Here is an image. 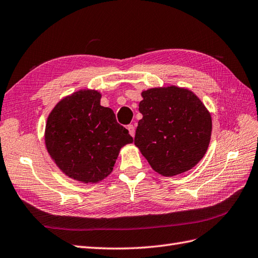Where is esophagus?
I'll list each match as a JSON object with an SVG mask.
<instances>
[{
    "label": "esophagus",
    "instance_id": "obj_1",
    "mask_svg": "<svg viewBox=\"0 0 258 258\" xmlns=\"http://www.w3.org/2000/svg\"><path fill=\"white\" fill-rule=\"evenodd\" d=\"M127 130L130 132V135L132 137H134V135H135V126H134V125H132V124L127 125Z\"/></svg>",
    "mask_w": 258,
    "mask_h": 258
}]
</instances>
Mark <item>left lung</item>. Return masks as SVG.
<instances>
[{
  "instance_id": "left-lung-1",
  "label": "left lung",
  "mask_w": 258,
  "mask_h": 258,
  "mask_svg": "<svg viewBox=\"0 0 258 258\" xmlns=\"http://www.w3.org/2000/svg\"><path fill=\"white\" fill-rule=\"evenodd\" d=\"M134 143L150 166L171 177L196 166L211 141L212 117L203 102L187 88L144 91Z\"/></svg>"
}]
</instances>
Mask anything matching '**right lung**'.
<instances>
[{
    "instance_id": "right-lung-1",
    "label": "right lung",
    "mask_w": 258,
    "mask_h": 258,
    "mask_svg": "<svg viewBox=\"0 0 258 258\" xmlns=\"http://www.w3.org/2000/svg\"><path fill=\"white\" fill-rule=\"evenodd\" d=\"M101 94L81 90L51 110L45 127L50 158L68 177L98 182L112 172L123 146L133 143L110 108L100 106Z\"/></svg>"
}]
</instances>
